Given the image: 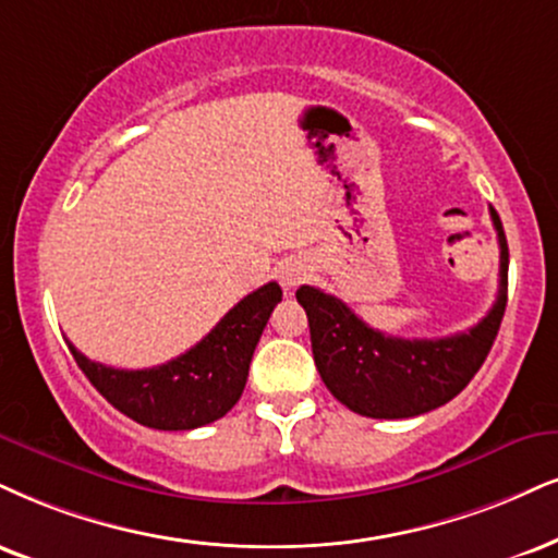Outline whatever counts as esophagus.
<instances>
[{
    "label": "esophagus",
    "mask_w": 558,
    "mask_h": 558,
    "mask_svg": "<svg viewBox=\"0 0 558 558\" xmlns=\"http://www.w3.org/2000/svg\"><path fill=\"white\" fill-rule=\"evenodd\" d=\"M307 268L305 264H300V260H287L284 266L279 268V281L287 287V290H292V287H298L302 279H305Z\"/></svg>",
    "instance_id": "1"
}]
</instances>
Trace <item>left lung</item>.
<instances>
[{"label": "left lung", "mask_w": 558, "mask_h": 558, "mask_svg": "<svg viewBox=\"0 0 558 558\" xmlns=\"http://www.w3.org/2000/svg\"><path fill=\"white\" fill-rule=\"evenodd\" d=\"M499 238V292L486 318L445 339H398L369 328L339 298L302 284L298 302L311 323L315 367L326 388L354 414L409 418L452 401L473 380L497 339L507 307L510 251L494 209Z\"/></svg>", "instance_id": "obj_1"}]
</instances>
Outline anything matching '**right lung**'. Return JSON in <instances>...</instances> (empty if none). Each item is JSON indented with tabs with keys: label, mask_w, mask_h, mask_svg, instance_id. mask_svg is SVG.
Here are the masks:
<instances>
[{
	"label": "right lung",
	"mask_w": 558,
	"mask_h": 558,
	"mask_svg": "<svg viewBox=\"0 0 558 558\" xmlns=\"http://www.w3.org/2000/svg\"><path fill=\"white\" fill-rule=\"evenodd\" d=\"M277 302L281 287L268 281L240 300L196 347L149 369L106 367L66 343L87 380L121 414L153 429H196L222 418L240 401L253 352Z\"/></svg>",
	"instance_id": "obj_1"
}]
</instances>
